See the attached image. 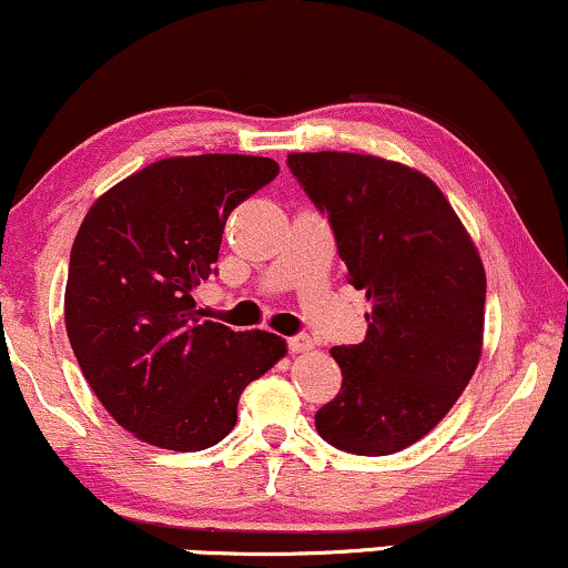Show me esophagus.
<instances>
[{
    "label": "esophagus",
    "mask_w": 568,
    "mask_h": 568,
    "mask_svg": "<svg viewBox=\"0 0 568 568\" xmlns=\"http://www.w3.org/2000/svg\"><path fill=\"white\" fill-rule=\"evenodd\" d=\"M288 349L293 354H306V352L314 349V341L306 336V333H298V336H291L288 338Z\"/></svg>",
    "instance_id": "34e87169"
}]
</instances>
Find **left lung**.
<instances>
[{"mask_svg":"<svg viewBox=\"0 0 568 568\" xmlns=\"http://www.w3.org/2000/svg\"><path fill=\"white\" fill-rule=\"evenodd\" d=\"M288 169L331 222L346 280L373 304L365 341L333 346L344 381L314 426L344 453H399L449 413L479 365V251L415 169L333 150L291 153Z\"/></svg>","mask_w":568,"mask_h":568,"instance_id":"1","label":"left lung"}]
</instances>
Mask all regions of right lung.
Wrapping results in <instances>:
<instances>
[{"mask_svg":"<svg viewBox=\"0 0 568 568\" xmlns=\"http://www.w3.org/2000/svg\"><path fill=\"white\" fill-rule=\"evenodd\" d=\"M280 172L262 155L150 163L94 201L71 248L65 331L87 384L119 426L153 447L222 442L243 388L285 341L206 320L193 291L216 272L224 222Z\"/></svg>","mask_w":568,"mask_h":568,"instance_id":"1","label":"right lung"}]
</instances>
